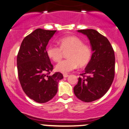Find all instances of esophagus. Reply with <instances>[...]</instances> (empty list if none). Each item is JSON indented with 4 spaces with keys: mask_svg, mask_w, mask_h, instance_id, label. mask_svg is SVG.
<instances>
[{
    "mask_svg": "<svg viewBox=\"0 0 129 129\" xmlns=\"http://www.w3.org/2000/svg\"><path fill=\"white\" fill-rule=\"evenodd\" d=\"M69 76V75H68V74H63V78H67V77Z\"/></svg>",
    "mask_w": 129,
    "mask_h": 129,
    "instance_id": "34e87169",
    "label": "esophagus"
}]
</instances>
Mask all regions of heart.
Returning a JSON list of instances; mask_svg holds the SVG:
<instances>
[{"label": "heart", "instance_id": "b5f03b06", "mask_svg": "<svg viewBox=\"0 0 129 129\" xmlns=\"http://www.w3.org/2000/svg\"><path fill=\"white\" fill-rule=\"evenodd\" d=\"M60 47L50 45L47 48V54L54 62L62 59L63 52L67 53L68 59L57 63L56 70L62 73H67L78 67L87 66L91 59V50L89 45L76 36H66L59 40Z\"/></svg>", "mask_w": 129, "mask_h": 129}]
</instances>
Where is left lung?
<instances>
[{"label": "left lung", "instance_id": "1", "mask_svg": "<svg viewBox=\"0 0 129 129\" xmlns=\"http://www.w3.org/2000/svg\"><path fill=\"white\" fill-rule=\"evenodd\" d=\"M78 31L88 38L93 53L73 91L78 99L89 103L103 97L110 88L115 76V53L107 38L95 29Z\"/></svg>", "mask_w": 129, "mask_h": 129}]
</instances>
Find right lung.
<instances>
[{
    "instance_id": "right-lung-1",
    "label": "right lung",
    "mask_w": 129,
    "mask_h": 129,
    "mask_svg": "<svg viewBox=\"0 0 129 129\" xmlns=\"http://www.w3.org/2000/svg\"><path fill=\"white\" fill-rule=\"evenodd\" d=\"M56 30L35 29L22 42L17 54L18 77L22 89L29 98L39 103L51 100L57 91L62 74L50 75L53 66L46 47Z\"/></svg>"
}]
</instances>
